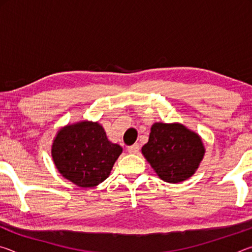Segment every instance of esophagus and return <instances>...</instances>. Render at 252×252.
<instances>
[{
	"label": "esophagus",
	"instance_id": "1",
	"mask_svg": "<svg viewBox=\"0 0 252 252\" xmlns=\"http://www.w3.org/2000/svg\"><path fill=\"white\" fill-rule=\"evenodd\" d=\"M139 150H140V147L138 143L133 144V146L127 147V152L131 153V155H136V153H139Z\"/></svg>",
	"mask_w": 252,
	"mask_h": 252
}]
</instances>
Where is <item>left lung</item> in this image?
<instances>
[{"instance_id": "1", "label": "left lung", "mask_w": 252, "mask_h": 252, "mask_svg": "<svg viewBox=\"0 0 252 252\" xmlns=\"http://www.w3.org/2000/svg\"><path fill=\"white\" fill-rule=\"evenodd\" d=\"M142 153L162 180L178 183L198 169L204 155L200 136L179 123H155Z\"/></svg>"}]
</instances>
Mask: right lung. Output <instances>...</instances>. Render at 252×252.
Returning a JSON list of instances; mask_svg holds the SVG:
<instances>
[{
	"label": "right lung",
	"mask_w": 252,
	"mask_h": 252,
	"mask_svg": "<svg viewBox=\"0 0 252 252\" xmlns=\"http://www.w3.org/2000/svg\"><path fill=\"white\" fill-rule=\"evenodd\" d=\"M97 122L83 121L60 130L52 146L55 167L63 177L82 188L103 182L121 155Z\"/></svg>",
	"instance_id": "obj_1"
}]
</instances>
